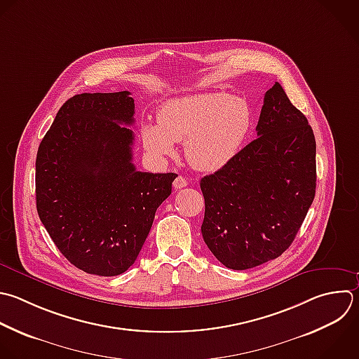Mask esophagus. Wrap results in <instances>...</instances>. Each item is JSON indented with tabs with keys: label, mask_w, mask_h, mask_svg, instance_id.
<instances>
[{
	"label": "esophagus",
	"mask_w": 359,
	"mask_h": 359,
	"mask_svg": "<svg viewBox=\"0 0 359 359\" xmlns=\"http://www.w3.org/2000/svg\"><path fill=\"white\" fill-rule=\"evenodd\" d=\"M172 185H174L175 189H181V188H185V187L188 185V181H187L182 175H178V177L174 180Z\"/></svg>",
	"instance_id": "esophagus-1"
}]
</instances>
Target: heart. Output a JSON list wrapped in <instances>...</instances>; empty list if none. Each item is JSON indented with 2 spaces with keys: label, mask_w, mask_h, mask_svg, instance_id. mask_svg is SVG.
Returning a JSON list of instances; mask_svg holds the SVG:
<instances>
[{
  "label": "heart",
  "mask_w": 359,
  "mask_h": 359,
  "mask_svg": "<svg viewBox=\"0 0 359 359\" xmlns=\"http://www.w3.org/2000/svg\"><path fill=\"white\" fill-rule=\"evenodd\" d=\"M252 109L238 97L203 93L165 101L158 123L142 128L144 147L154 156H171L175 142L185 140L188 163L199 171H216L241 151L251 129Z\"/></svg>",
  "instance_id": "heart-1"
}]
</instances>
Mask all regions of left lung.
Listing matches in <instances>:
<instances>
[{"label":"left lung","mask_w":359,"mask_h":359,"mask_svg":"<svg viewBox=\"0 0 359 359\" xmlns=\"http://www.w3.org/2000/svg\"><path fill=\"white\" fill-rule=\"evenodd\" d=\"M255 130L231 163L201 180L203 240L237 271L286 251L316 194L314 135L279 83L265 93Z\"/></svg>","instance_id":"1"}]
</instances>
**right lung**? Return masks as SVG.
<instances>
[{"mask_svg": "<svg viewBox=\"0 0 359 359\" xmlns=\"http://www.w3.org/2000/svg\"><path fill=\"white\" fill-rule=\"evenodd\" d=\"M133 115L129 91L74 95L38 150V215L60 252L87 273L115 276L133 265L177 177L136 170Z\"/></svg>", "mask_w": 359, "mask_h": 359, "instance_id": "obj_1", "label": "right lung"}]
</instances>
